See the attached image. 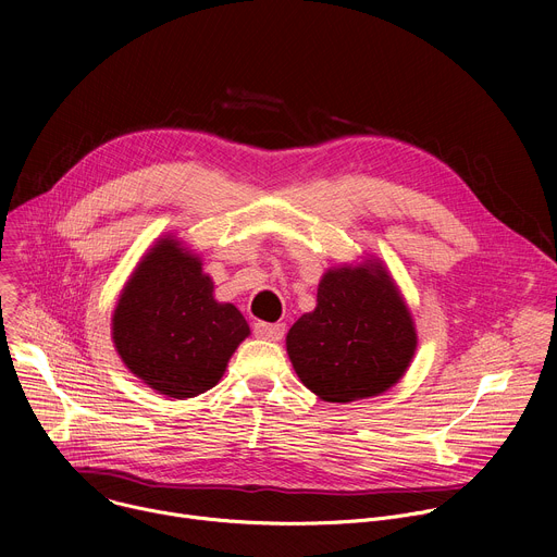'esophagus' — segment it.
Wrapping results in <instances>:
<instances>
[{
  "mask_svg": "<svg viewBox=\"0 0 557 557\" xmlns=\"http://www.w3.org/2000/svg\"><path fill=\"white\" fill-rule=\"evenodd\" d=\"M253 333L260 339L267 342H280L284 337V324H267V322H256Z\"/></svg>",
  "mask_w": 557,
  "mask_h": 557,
  "instance_id": "esophagus-1",
  "label": "esophagus"
}]
</instances>
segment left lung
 <instances>
[{"label": "left lung", "instance_id": "left-lung-1", "mask_svg": "<svg viewBox=\"0 0 557 557\" xmlns=\"http://www.w3.org/2000/svg\"><path fill=\"white\" fill-rule=\"evenodd\" d=\"M299 381L320 399L350 404L399 381L417 350L408 304L379 260L324 273L317 306L286 335Z\"/></svg>", "mask_w": 557, "mask_h": 557}]
</instances>
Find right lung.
<instances>
[{
	"instance_id": "1",
	"label": "right lung",
	"mask_w": 557,
	"mask_h": 557,
	"mask_svg": "<svg viewBox=\"0 0 557 557\" xmlns=\"http://www.w3.org/2000/svg\"><path fill=\"white\" fill-rule=\"evenodd\" d=\"M249 333L240 310L213 299L200 258L174 235L161 237L143 256L112 314V339L123 363L172 399L211 389Z\"/></svg>"
}]
</instances>
